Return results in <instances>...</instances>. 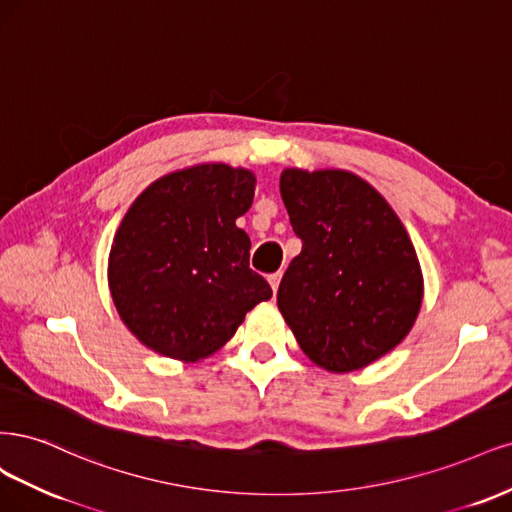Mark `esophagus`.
Returning a JSON list of instances; mask_svg holds the SVG:
<instances>
[{
  "mask_svg": "<svg viewBox=\"0 0 512 512\" xmlns=\"http://www.w3.org/2000/svg\"><path fill=\"white\" fill-rule=\"evenodd\" d=\"M280 278H283V274H280V272H274V274H270V276H268V283H270V287H272V291H274V293L278 291Z\"/></svg>",
  "mask_w": 512,
  "mask_h": 512,
  "instance_id": "obj_1",
  "label": "esophagus"
}]
</instances>
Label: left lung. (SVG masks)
Segmentation results:
<instances>
[{
  "label": "left lung",
  "instance_id": "1",
  "mask_svg": "<svg viewBox=\"0 0 512 512\" xmlns=\"http://www.w3.org/2000/svg\"><path fill=\"white\" fill-rule=\"evenodd\" d=\"M280 195L302 240L276 295L295 340L329 372L372 364L404 340L421 308L423 276L402 221L342 170H285Z\"/></svg>",
  "mask_w": 512,
  "mask_h": 512
}]
</instances>
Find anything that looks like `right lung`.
Returning <instances> with one entry per match:
<instances>
[{
	"instance_id": "obj_1",
	"label": "right lung",
	"mask_w": 512,
	"mask_h": 512,
	"mask_svg": "<svg viewBox=\"0 0 512 512\" xmlns=\"http://www.w3.org/2000/svg\"><path fill=\"white\" fill-rule=\"evenodd\" d=\"M253 195L249 170L206 163L155 180L131 204L110 249L108 285L148 349L204 359L272 298L268 280L249 268V236L236 227Z\"/></svg>"
}]
</instances>
